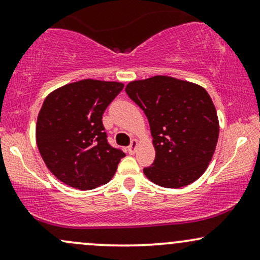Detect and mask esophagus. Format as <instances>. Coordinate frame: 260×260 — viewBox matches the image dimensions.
<instances>
[{
  "label": "esophagus",
  "mask_w": 260,
  "mask_h": 260,
  "mask_svg": "<svg viewBox=\"0 0 260 260\" xmlns=\"http://www.w3.org/2000/svg\"><path fill=\"white\" fill-rule=\"evenodd\" d=\"M137 147H138V142L133 139L132 142H131L129 147H128V151H129V154H134V153H136Z\"/></svg>",
  "instance_id": "34e87169"
}]
</instances>
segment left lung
I'll list each match as a JSON object with an SVG mask.
<instances>
[{"label": "left lung", "instance_id": "obj_1", "mask_svg": "<svg viewBox=\"0 0 260 260\" xmlns=\"http://www.w3.org/2000/svg\"><path fill=\"white\" fill-rule=\"evenodd\" d=\"M150 124L155 160L143 169L154 183L180 188L207 170L219 138V120L211 98L193 83L155 76L126 86Z\"/></svg>", "mask_w": 260, "mask_h": 260}]
</instances>
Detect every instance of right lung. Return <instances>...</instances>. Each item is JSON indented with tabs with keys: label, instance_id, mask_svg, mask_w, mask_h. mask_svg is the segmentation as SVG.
<instances>
[{
	"label": "right lung",
	"instance_id": "right-lung-1",
	"mask_svg": "<svg viewBox=\"0 0 260 260\" xmlns=\"http://www.w3.org/2000/svg\"><path fill=\"white\" fill-rule=\"evenodd\" d=\"M117 82L84 79L52 91L38 116L37 144L47 169L82 190L107 183L126 154L107 142L106 107L120 94Z\"/></svg>",
	"mask_w": 260,
	"mask_h": 260
}]
</instances>
